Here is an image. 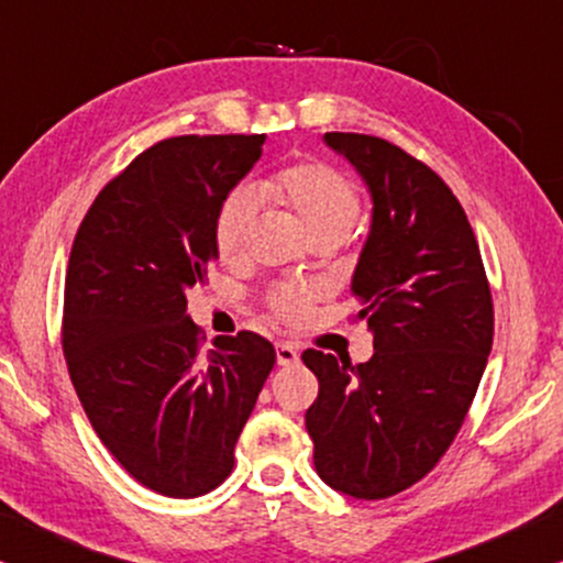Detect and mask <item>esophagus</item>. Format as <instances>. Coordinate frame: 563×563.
<instances>
[{
  "instance_id": "34e87169",
  "label": "esophagus",
  "mask_w": 563,
  "mask_h": 563,
  "mask_svg": "<svg viewBox=\"0 0 563 563\" xmlns=\"http://www.w3.org/2000/svg\"><path fill=\"white\" fill-rule=\"evenodd\" d=\"M275 357L277 365H296L298 363V347L290 342H277L275 344Z\"/></svg>"
}]
</instances>
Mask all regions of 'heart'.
Segmentation results:
<instances>
[{
  "label": "heart",
  "mask_w": 563,
  "mask_h": 563,
  "mask_svg": "<svg viewBox=\"0 0 563 563\" xmlns=\"http://www.w3.org/2000/svg\"><path fill=\"white\" fill-rule=\"evenodd\" d=\"M260 203L283 208L301 223L311 242L329 239L340 242L350 234L360 216V195L352 179L327 162H296L273 172L254 185ZM257 208L250 192H231L216 216V246L223 260H234L246 250ZM319 296L313 286H280L269 296V306L277 317L298 321Z\"/></svg>",
  "instance_id": "b5f03b06"
}]
</instances>
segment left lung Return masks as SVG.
Masks as SVG:
<instances>
[{
    "label": "left lung",
    "instance_id": "obj_1",
    "mask_svg": "<svg viewBox=\"0 0 563 563\" xmlns=\"http://www.w3.org/2000/svg\"><path fill=\"white\" fill-rule=\"evenodd\" d=\"M373 200L352 296L373 357L352 365L321 350L306 411L321 482L355 499L394 497L443 459L492 352L494 306L474 229L451 187L404 148L365 133H324Z\"/></svg>",
    "mask_w": 563,
    "mask_h": 563
}]
</instances>
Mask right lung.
<instances>
[{
    "label": "right lung",
    "instance_id": "obj_1",
    "mask_svg": "<svg viewBox=\"0 0 563 563\" xmlns=\"http://www.w3.org/2000/svg\"><path fill=\"white\" fill-rule=\"evenodd\" d=\"M254 136H177L102 187L74 236L62 344L97 438L146 489L187 499L234 468V445L275 365L265 336L200 350L187 290L219 260L213 227L262 156Z\"/></svg>",
    "mask_w": 563,
    "mask_h": 563
}]
</instances>
